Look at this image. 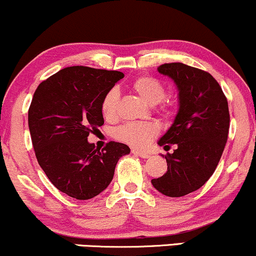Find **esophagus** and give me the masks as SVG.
Segmentation results:
<instances>
[{
	"label": "esophagus",
	"mask_w": 256,
	"mask_h": 256,
	"mask_svg": "<svg viewBox=\"0 0 256 256\" xmlns=\"http://www.w3.org/2000/svg\"><path fill=\"white\" fill-rule=\"evenodd\" d=\"M131 152H132V154H134V155H136V156H140V158H148L149 156H150V155H149L148 152L137 150V149H132Z\"/></svg>",
	"instance_id": "esophagus-1"
}]
</instances>
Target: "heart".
<instances>
[{"label":"heart","instance_id":"obj_1","mask_svg":"<svg viewBox=\"0 0 256 256\" xmlns=\"http://www.w3.org/2000/svg\"><path fill=\"white\" fill-rule=\"evenodd\" d=\"M131 86L143 98V101L152 106L160 104L166 95V89L164 84L152 76H140L132 82ZM118 102V90L110 89L106 94L101 104V110L104 118L113 119L116 116ZM158 112H161L162 114H170L171 106L164 104L158 108ZM158 131H160L158 126L152 122H125L114 130V137L125 144L142 149L146 148L158 136Z\"/></svg>","mask_w":256,"mask_h":256}]
</instances>
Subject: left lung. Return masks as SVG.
Returning <instances> with one entry per match:
<instances>
[{"instance_id":"1","label":"left lung","mask_w":256,"mask_h":256,"mask_svg":"<svg viewBox=\"0 0 256 256\" xmlns=\"http://www.w3.org/2000/svg\"><path fill=\"white\" fill-rule=\"evenodd\" d=\"M158 71L177 85L179 104L173 124L158 144L177 148L165 155L167 171L152 184L164 195L180 198L200 189L218 166L230 128L228 100L218 82L202 70L171 62Z\"/></svg>"}]
</instances>
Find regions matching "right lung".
I'll use <instances>...</instances> for the list:
<instances>
[{"mask_svg": "<svg viewBox=\"0 0 256 256\" xmlns=\"http://www.w3.org/2000/svg\"><path fill=\"white\" fill-rule=\"evenodd\" d=\"M124 78L119 71L85 66L60 70L38 85L28 110V128L40 166L60 192L89 200L110 184L119 158L130 152L124 143L102 150L88 136L104 125L101 104Z\"/></svg>", "mask_w": 256, "mask_h": 256, "instance_id": "1", "label": "right lung"}]
</instances>
